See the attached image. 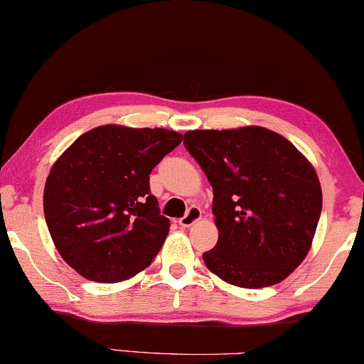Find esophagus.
Instances as JSON below:
<instances>
[{"mask_svg": "<svg viewBox=\"0 0 364 364\" xmlns=\"http://www.w3.org/2000/svg\"><path fill=\"white\" fill-rule=\"evenodd\" d=\"M200 217H202V210H200V207L193 205L188 208L186 214L179 219V224H181L183 228H190V225H193L196 220H200Z\"/></svg>", "mask_w": 364, "mask_h": 364, "instance_id": "34e87169", "label": "esophagus"}]
</instances>
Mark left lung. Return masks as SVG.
Instances as JSON below:
<instances>
[{
    "mask_svg": "<svg viewBox=\"0 0 364 364\" xmlns=\"http://www.w3.org/2000/svg\"><path fill=\"white\" fill-rule=\"evenodd\" d=\"M183 144L214 190L219 240L203 253L207 269L246 289L284 281L310 252L321 214L308 159L262 127L195 129Z\"/></svg>",
    "mask_w": 364,
    "mask_h": 364,
    "instance_id": "left-lung-1",
    "label": "left lung"
}]
</instances>
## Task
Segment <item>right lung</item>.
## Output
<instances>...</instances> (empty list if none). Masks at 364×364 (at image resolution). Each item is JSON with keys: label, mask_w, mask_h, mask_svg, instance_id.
Listing matches in <instances>:
<instances>
[{"label": "right lung", "mask_w": 364, "mask_h": 364, "mask_svg": "<svg viewBox=\"0 0 364 364\" xmlns=\"http://www.w3.org/2000/svg\"><path fill=\"white\" fill-rule=\"evenodd\" d=\"M183 135L106 124L83 133L54 162L44 215L63 260L82 277L121 282L152 263L169 232L149 174Z\"/></svg>", "instance_id": "right-lung-1"}]
</instances>
